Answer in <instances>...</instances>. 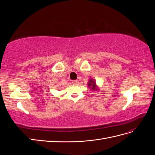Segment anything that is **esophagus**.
Returning <instances> with one entry per match:
<instances>
[{
    "label": "esophagus",
    "instance_id": "1",
    "mask_svg": "<svg viewBox=\"0 0 155 155\" xmlns=\"http://www.w3.org/2000/svg\"><path fill=\"white\" fill-rule=\"evenodd\" d=\"M72 84H74V85H77L78 84V80H74L72 81Z\"/></svg>",
    "mask_w": 155,
    "mask_h": 155
}]
</instances>
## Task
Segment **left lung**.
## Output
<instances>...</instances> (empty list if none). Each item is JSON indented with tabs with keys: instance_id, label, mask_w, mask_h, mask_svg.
<instances>
[{
	"instance_id": "1",
	"label": "left lung",
	"mask_w": 155,
	"mask_h": 155,
	"mask_svg": "<svg viewBox=\"0 0 155 155\" xmlns=\"http://www.w3.org/2000/svg\"><path fill=\"white\" fill-rule=\"evenodd\" d=\"M88 87L90 88L91 90L92 91H97L99 90V88L96 85V83L94 79L91 78L88 79Z\"/></svg>"
}]
</instances>
